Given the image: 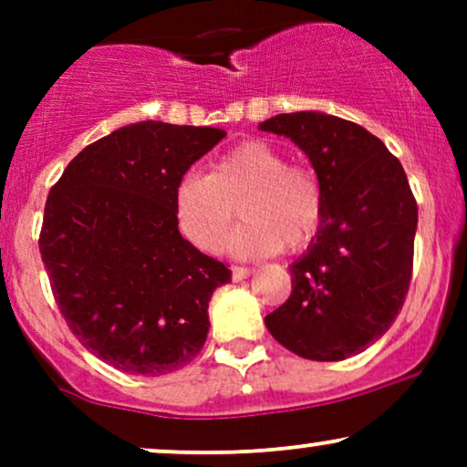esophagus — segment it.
I'll return each instance as SVG.
<instances>
[{
  "mask_svg": "<svg viewBox=\"0 0 467 467\" xmlns=\"http://www.w3.org/2000/svg\"><path fill=\"white\" fill-rule=\"evenodd\" d=\"M250 275H252L250 267H239V265L233 267V278H234V281H241V278H248Z\"/></svg>",
  "mask_w": 467,
  "mask_h": 467,
  "instance_id": "obj_1",
  "label": "esophagus"
}]
</instances>
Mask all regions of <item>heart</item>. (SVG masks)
<instances>
[{
  "label": "heart",
  "mask_w": 467,
  "mask_h": 467,
  "mask_svg": "<svg viewBox=\"0 0 467 467\" xmlns=\"http://www.w3.org/2000/svg\"><path fill=\"white\" fill-rule=\"evenodd\" d=\"M239 213L245 222L228 239V250L245 259L298 250L323 222V186L307 166L289 164L276 147L245 140L213 162L211 173L191 171L173 191L180 233L195 248L215 252Z\"/></svg>",
  "instance_id": "obj_1"
}]
</instances>
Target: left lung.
<instances>
[{"label": "left lung", "mask_w": 467, "mask_h": 467, "mask_svg": "<svg viewBox=\"0 0 467 467\" xmlns=\"http://www.w3.org/2000/svg\"><path fill=\"white\" fill-rule=\"evenodd\" d=\"M259 130L305 151L325 200L318 233L289 265L292 294L265 316V327L296 356L345 360L387 334L404 305L417 202L400 160L356 122L296 111Z\"/></svg>", "instance_id": "left-lung-1"}]
</instances>
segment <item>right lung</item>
Here are the masks:
<instances>
[{
	"label": "right lung",
	"mask_w": 467,
	"mask_h": 467,
	"mask_svg": "<svg viewBox=\"0 0 467 467\" xmlns=\"http://www.w3.org/2000/svg\"><path fill=\"white\" fill-rule=\"evenodd\" d=\"M223 136L160 120L120 127L47 195L39 250L52 294L80 345L118 371H178L206 342L208 303L230 270L182 237L173 191Z\"/></svg>",
	"instance_id": "obj_1"
}]
</instances>
